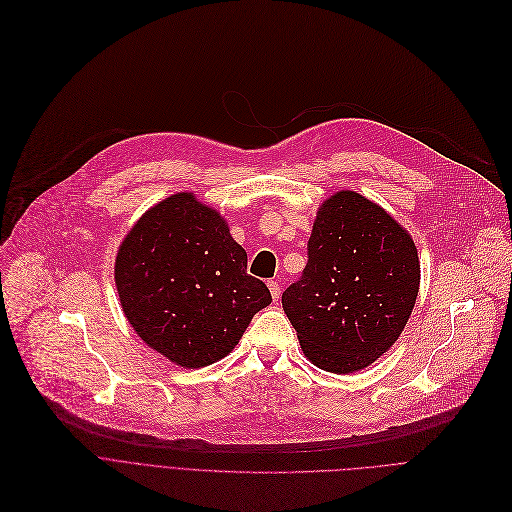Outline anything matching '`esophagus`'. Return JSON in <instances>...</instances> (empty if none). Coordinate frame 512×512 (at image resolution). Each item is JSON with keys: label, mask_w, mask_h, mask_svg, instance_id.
<instances>
[{"label": "esophagus", "mask_w": 512, "mask_h": 512, "mask_svg": "<svg viewBox=\"0 0 512 512\" xmlns=\"http://www.w3.org/2000/svg\"><path fill=\"white\" fill-rule=\"evenodd\" d=\"M266 285H269V289H271V296H273V300L277 302V300H279V296H281V287H279V283L271 279V281L266 283Z\"/></svg>", "instance_id": "esophagus-1"}]
</instances>
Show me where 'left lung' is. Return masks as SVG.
Masks as SVG:
<instances>
[{"label":"left lung","instance_id":"8db88e82","mask_svg":"<svg viewBox=\"0 0 512 512\" xmlns=\"http://www.w3.org/2000/svg\"><path fill=\"white\" fill-rule=\"evenodd\" d=\"M415 241L383 208L339 191L316 214L302 277L281 296L304 354L354 373L394 346L419 294Z\"/></svg>","mask_w":512,"mask_h":512}]
</instances>
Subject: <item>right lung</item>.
<instances>
[{
	"instance_id": "add662e5",
	"label": "right lung",
	"mask_w": 512,
	"mask_h": 512,
	"mask_svg": "<svg viewBox=\"0 0 512 512\" xmlns=\"http://www.w3.org/2000/svg\"><path fill=\"white\" fill-rule=\"evenodd\" d=\"M114 279L145 344L187 369L227 356L273 302L216 210L175 193L145 212L118 250Z\"/></svg>"
}]
</instances>
